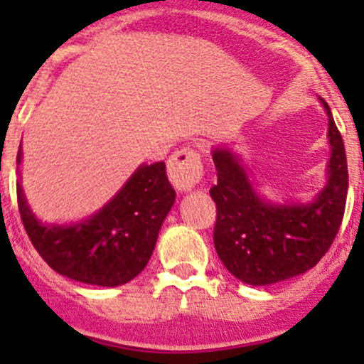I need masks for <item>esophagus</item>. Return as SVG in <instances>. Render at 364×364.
Here are the masks:
<instances>
[{
	"label": "esophagus",
	"mask_w": 364,
	"mask_h": 364,
	"mask_svg": "<svg viewBox=\"0 0 364 364\" xmlns=\"http://www.w3.org/2000/svg\"><path fill=\"white\" fill-rule=\"evenodd\" d=\"M167 175L178 191H191L202 178L200 154L191 147L175 151L167 162Z\"/></svg>",
	"instance_id": "34e87169"
}]
</instances>
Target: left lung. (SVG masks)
<instances>
[{
  "instance_id": "obj_1",
  "label": "left lung",
  "mask_w": 364,
  "mask_h": 364,
  "mask_svg": "<svg viewBox=\"0 0 364 364\" xmlns=\"http://www.w3.org/2000/svg\"><path fill=\"white\" fill-rule=\"evenodd\" d=\"M328 114L330 160L326 184L311 202H269L253 188L242 160L230 146L211 151L217 184L210 189L217 204L215 250L231 275L252 286H268L314 268L330 250L348 193V166L343 136L332 111Z\"/></svg>"
}]
</instances>
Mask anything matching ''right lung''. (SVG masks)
Instances as JSON below:
<instances>
[{"mask_svg":"<svg viewBox=\"0 0 364 364\" xmlns=\"http://www.w3.org/2000/svg\"><path fill=\"white\" fill-rule=\"evenodd\" d=\"M16 162L21 164V147ZM16 191L25 231L41 259L73 281L109 288L146 268L176 197L164 162L142 164L98 213L76 224H43L28 208L19 180Z\"/></svg>","mask_w":364,"mask_h":364,"instance_id":"1","label":"right lung"}]
</instances>
